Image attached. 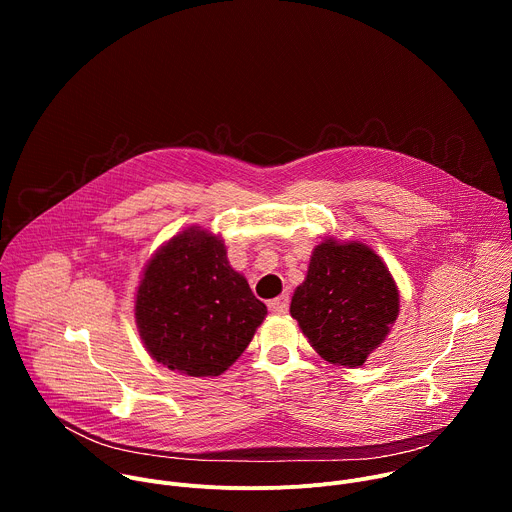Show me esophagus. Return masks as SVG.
I'll list each match as a JSON object with an SVG mask.
<instances>
[{
	"label": "esophagus",
	"mask_w": 512,
	"mask_h": 512,
	"mask_svg": "<svg viewBox=\"0 0 512 512\" xmlns=\"http://www.w3.org/2000/svg\"><path fill=\"white\" fill-rule=\"evenodd\" d=\"M267 306H269V312H271V314H285L287 308H289V296L283 294V296H279V298H275V300H269Z\"/></svg>",
	"instance_id": "34e87169"
}]
</instances>
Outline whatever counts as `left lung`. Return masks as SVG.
Returning <instances> with one entry per match:
<instances>
[{"mask_svg": "<svg viewBox=\"0 0 512 512\" xmlns=\"http://www.w3.org/2000/svg\"><path fill=\"white\" fill-rule=\"evenodd\" d=\"M314 350L338 367H360L399 316V289L364 243H320L289 306Z\"/></svg>", "mask_w": 512, "mask_h": 512, "instance_id": "1", "label": "left lung"}]
</instances>
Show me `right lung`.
<instances>
[{"instance_id": "obj_1", "label": "right lung", "mask_w": 512, "mask_h": 512, "mask_svg": "<svg viewBox=\"0 0 512 512\" xmlns=\"http://www.w3.org/2000/svg\"><path fill=\"white\" fill-rule=\"evenodd\" d=\"M265 316V304L229 265L225 243L200 227L156 251L135 296V324L145 348L188 377L225 373Z\"/></svg>"}]
</instances>
